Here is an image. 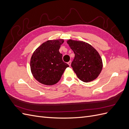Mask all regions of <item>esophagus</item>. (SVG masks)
<instances>
[{
    "label": "esophagus",
    "mask_w": 129,
    "mask_h": 129,
    "mask_svg": "<svg viewBox=\"0 0 129 129\" xmlns=\"http://www.w3.org/2000/svg\"><path fill=\"white\" fill-rule=\"evenodd\" d=\"M71 63H72V61H69L68 62V65H69V66H71Z\"/></svg>",
    "instance_id": "34e87169"
}]
</instances>
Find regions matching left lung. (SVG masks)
<instances>
[{
  "label": "left lung",
  "instance_id": "obj_1",
  "mask_svg": "<svg viewBox=\"0 0 129 129\" xmlns=\"http://www.w3.org/2000/svg\"><path fill=\"white\" fill-rule=\"evenodd\" d=\"M67 44L75 54L71 66L77 77L84 82L95 80L102 71V58L92 46L83 41L68 40Z\"/></svg>",
  "mask_w": 129,
  "mask_h": 129
}]
</instances>
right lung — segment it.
<instances>
[{
  "instance_id": "1",
  "label": "right lung",
  "mask_w": 129,
  "mask_h": 129,
  "mask_svg": "<svg viewBox=\"0 0 129 129\" xmlns=\"http://www.w3.org/2000/svg\"><path fill=\"white\" fill-rule=\"evenodd\" d=\"M63 42V39L47 41L34 52L30 58V70L40 83L48 85L56 84L69 67L62 60V54L59 52Z\"/></svg>"
}]
</instances>
